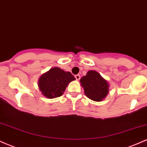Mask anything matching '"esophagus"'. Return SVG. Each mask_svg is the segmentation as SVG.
Wrapping results in <instances>:
<instances>
[{"instance_id":"esophagus-1","label":"esophagus","mask_w":147,"mask_h":147,"mask_svg":"<svg viewBox=\"0 0 147 147\" xmlns=\"http://www.w3.org/2000/svg\"><path fill=\"white\" fill-rule=\"evenodd\" d=\"M75 77V79H77V80H79V79H80V78H81L80 75H76Z\"/></svg>"}]
</instances>
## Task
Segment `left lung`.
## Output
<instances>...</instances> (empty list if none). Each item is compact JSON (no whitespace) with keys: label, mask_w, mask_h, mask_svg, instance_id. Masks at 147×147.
I'll return each mask as SVG.
<instances>
[{"label":"left lung","mask_w":147,"mask_h":147,"mask_svg":"<svg viewBox=\"0 0 147 147\" xmlns=\"http://www.w3.org/2000/svg\"><path fill=\"white\" fill-rule=\"evenodd\" d=\"M87 97L95 102H101L109 92L107 82L95 70H90L80 79Z\"/></svg>","instance_id":"left-lung-1"}]
</instances>
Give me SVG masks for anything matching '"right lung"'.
Instances as JSON below:
<instances>
[{
	"instance_id": "1",
	"label": "right lung",
	"mask_w": 147,
	"mask_h": 147,
	"mask_svg": "<svg viewBox=\"0 0 147 147\" xmlns=\"http://www.w3.org/2000/svg\"><path fill=\"white\" fill-rule=\"evenodd\" d=\"M75 79L70 72H65L55 67L40 77L38 86L45 97L50 99L55 98L63 95L68 84Z\"/></svg>"
}]
</instances>
